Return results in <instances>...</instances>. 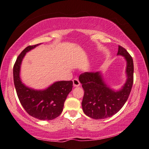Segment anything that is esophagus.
<instances>
[{
    "label": "esophagus",
    "instance_id": "34e87169",
    "mask_svg": "<svg viewBox=\"0 0 149 149\" xmlns=\"http://www.w3.org/2000/svg\"><path fill=\"white\" fill-rule=\"evenodd\" d=\"M80 85H81V83H80V82H79L78 79H73V85H74V87H79V86H80Z\"/></svg>",
    "mask_w": 149,
    "mask_h": 149
}]
</instances>
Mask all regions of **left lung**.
I'll list each match as a JSON object with an SVG mask.
<instances>
[{"label": "left lung", "mask_w": 149, "mask_h": 149, "mask_svg": "<svg viewBox=\"0 0 149 149\" xmlns=\"http://www.w3.org/2000/svg\"><path fill=\"white\" fill-rule=\"evenodd\" d=\"M117 55L125 58L127 66V80L122 88L115 91L107 86L100 72H86L79 76L84 95L83 111L85 115L95 119L110 117L119 111L127 100L134 82L133 59L123 47L118 48Z\"/></svg>", "instance_id": "obj_1"}]
</instances>
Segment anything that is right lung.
<instances>
[{"label": "right lung", "instance_id": "1", "mask_svg": "<svg viewBox=\"0 0 149 149\" xmlns=\"http://www.w3.org/2000/svg\"><path fill=\"white\" fill-rule=\"evenodd\" d=\"M40 44L28 46L18 56L13 66L14 85L20 103L30 116L40 120H52L62 113L67 95L72 91L73 83L72 81H57L45 89L36 90L22 82L19 73L24 57Z\"/></svg>", "mask_w": 149, "mask_h": 149}]
</instances>
